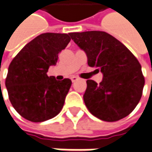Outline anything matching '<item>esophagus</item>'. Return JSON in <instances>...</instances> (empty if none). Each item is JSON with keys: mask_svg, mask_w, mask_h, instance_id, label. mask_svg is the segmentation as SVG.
<instances>
[{"mask_svg": "<svg viewBox=\"0 0 152 152\" xmlns=\"http://www.w3.org/2000/svg\"><path fill=\"white\" fill-rule=\"evenodd\" d=\"M71 80H72V82H76V80H79V78L76 77V76H72V77H71Z\"/></svg>", "mask_w": 152, "mask_h": 152, "instance_id": "34e87169", "label": "esophagus"}]
</instances>
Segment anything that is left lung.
Instances as JSON below:
<instances>
[{
    "mask_svg": "<svg viewBox=\"0 0 152 152\" xmlns=\"http://www.w3.org/2000/svg\"><path fill=\"white\" fill-rule=\"evenodd\" d=\"M86 53L88 66L103 73L100 84L87 80L83 99L89 111L105 121H117L136 108L145 78L141 64L126 46L105 31L70 33Z\"/></svg>",
    "mask_w": 152,
    "mask_h": 152,
    "instance_id": "obj_1",
    "label": "left lung"
}]
</instances>
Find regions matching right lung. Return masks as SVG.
Masks as SVG:
<instances>
[{
  "mask_svg": "<svg viewBox=\"0 0 152 152\" xmlns=\"http://www.w3.org/2000/svg\"><path fill=\"white\" fill-rule=\"evenodd\" d=\"M71 41L68 34L43 33L30 41L11 61L6 86L9 100L25 119L41 122L61 111L72 80L47 76L58 55Z\"/></svg>",
  "mask_w": 152,
  "mask_h": 152,
  "instance_id": "obj_1",
  "label": "right lung"
}]
</instances>
